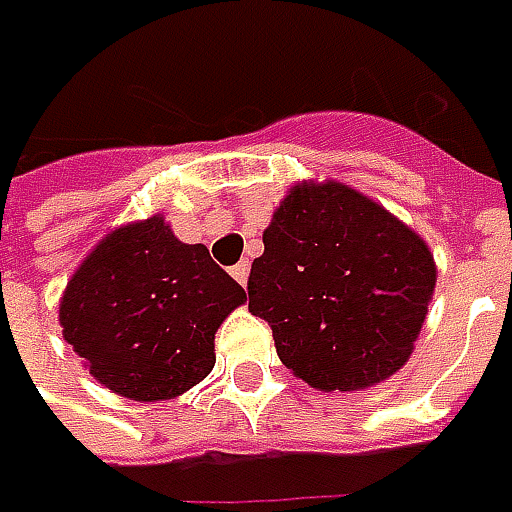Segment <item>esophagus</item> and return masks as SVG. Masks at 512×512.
Segmentation results:
<instances>
[{
	"instance_id": "34e87169",
	"label": "esophagus",
	"mask_w": 512,
	"mask_h": 512,
	"mask_svg": "<svg viewBox=\"0 0 512 512\" xmlns=\"http://www.w3.org/2000/svg\"><path fill=\"white\" fill-rule=\"evenodd\" d=\"M230 276L239 282V285H247V276H250V265L247 262H239V265L230 267Z\"/></svg>"
}]
</instances>
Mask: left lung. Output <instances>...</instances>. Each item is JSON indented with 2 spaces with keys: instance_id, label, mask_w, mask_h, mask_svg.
Here are the masks:
<instances>
[{
  "instance_id": "1",
  "label": "left lung",
  "mask_w": 512,
  "mask_h": 512,
  "mask_svg": "<svg viewBox=\"0 0 512 512\" xmlns=\"http://www.w3.org/2000/svg\"><path fill=\"white\" fill-rule=\"evenodd\" d=\"M262 242L247 307L287 370L319 390H364L402 370L436 287L419 233L342 182H302Z\"/></svg>"
}]
</instances>
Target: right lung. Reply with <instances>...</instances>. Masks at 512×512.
I'll return each mask as SVG.
<instances>
[{
    "instance_id": "add662e5",
    "label": "right lung",
    "mask_w": 512,
    "mask_h": 512,
    "mask_svg": "<svg viewBox=\"0 0 512 512\" xmlns=\"http://www.w3.org/2000/svg\"><path fill=\"white\" fill-rule=\"evenodd\" d=\"M247 293L185 245L162 216L116 227L70 276L59 322L93 379L133 402H162L216 364L213 339Z\"/></svg>"
}]
</instances>
